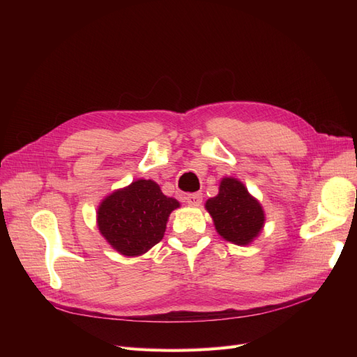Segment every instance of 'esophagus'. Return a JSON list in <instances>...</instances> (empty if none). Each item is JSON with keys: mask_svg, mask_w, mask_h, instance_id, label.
<instances>
[{"mask_svg": "<svg viewBox=\"0 0 357 357\" xmlns=\"http://www.w3.org/2000/svg\"><path fill=\"white\" fill-rule=\"evenodd\" d=\"M186 202L189 205H199L202 202V195L201 193H190V195L186 197Z\"/></svg>", "mask_w": 357, "mask_h": 357, "instance_id": "34e87169", "label": "esophagus"}]
</instances>
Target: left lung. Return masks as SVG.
Wrapping results in <instances>:
<instances>
[{
    "mask_svg": "<svg viewBox=\"0 0 357 357\" xmlns=\"http://www.w3.org/2000/svg\"><path fill=\"white\" fill-rule=\"evenodd\" d=\"M205 208L223 238L238 245H245L257 236L265 220L261 204L235 178H223L219 195L210 198Z\"/></svg>",
    "mask_w": 357,
    "mask_h": 357,
    "instance_id": "obj_1",
    "label": "left lung"
}]
</instances>
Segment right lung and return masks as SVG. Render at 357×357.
<instances>
[{"mask_svg": "<svg viewBox=\"0 0 357 357\" xmlns=\"http://www.w3.org/2000/svg\"><path fill=\"white\" fill-rule=\"evenodd\" d=\"M152 180H137L107 197L98 208L104 238L125 256L146 253L164 238L168 215L178 207Z\"/></svg>", "mask_w": 357, "mask_h": 357, "instance_id": "add662e5", "label": "right lung"}]
</instances>
